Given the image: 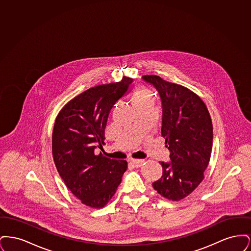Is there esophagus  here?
Here are the masks:
<instances>
[{"instance_id": "esophagus-1", "label": "esophagus", "mask_w": 251, "mask_h": 251, "mask_svg": "<svg viewBox=\"0 0 251 251\" xmlns=\"http://www.w3.org/2000/svg\"><path fill=\"white\" fill-rule=\"evenodd\" d=\"M131 165L134 166L135 167H139L142 166V164L144 163V160H140V159H132L131 158L130 160Z\"/></svg>"}]
</instances>
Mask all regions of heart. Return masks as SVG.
Instances as JSON below:
<instances>
[{
    "label": "heart",
    "mask_w": 251,
    "mask_h": 251,
    "mask_svg": "<svg viewBox=\"0 0 251 251\" xmlns=\"http://www.w3.org/2000/svg\"><path fill=\"white\" fill-rule=\"evenodd\" d=\"M150 97H152V95H151V93L149 90L144 89V88L139 89V90H137V91L134 93V95H133L134 103L143 101L146 99H148V98H150Z\"/></svg>",
    "instance_id": "1"
}]
</instances>
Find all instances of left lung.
Returning <instances> with one entry per match:
<instances>
[{
  "instance_id": "left-lung-1",
  "label": "left lung",
  "mask_w": 251,
  "mask_h": 251,
  "mask_svg": "<svg viewBox=\"0 0 251 251\" xmlns=\"http://www.w3.org/2000/svg\"><path fill=\"white\" fill-rule=\"evenodd\" d=\"M161 97L162 136L170 151V162H160L163 175L152 183L158 194L178 201L194 191L204 179L213 147V124L202 100L180 84L157 75H144Z\"/></svg>"
}]
</instances>
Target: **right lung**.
Instances as JSON below:
<instances>
[{"label": "right lung", "instance_id": "add662e5", "mask_svg": "<svg viewBox=\"0 0 251 251\" xmlns=\"http://www.w3.org/2000/svg\"><path fill=\"white\" fill-rule=\"evenodd\" d=\"M131 82L124 76L120 82L85 90L61 109L54 122L51 148L56 169L72 194L91 208L107 204L128 167L127 161L96 154L95 149H102L109 113Z\"/></svg>", "mask_w": 251, "mask_h": 251}]
</instances>
